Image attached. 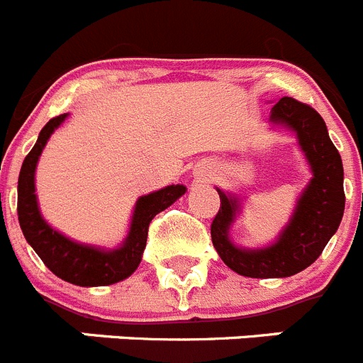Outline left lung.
I'll return each mask as SVG.
<instances>
[{"mask_svg":"<svg viewBox=\"0 0 363 363\" xmlns=\"http://www.w3.org/2000/svg\"><path fill=\"white\" fill-rule=\"evenodd\" d=\"M271 121L295 130L311 164L313 179L279 242L257 251L238 250L230 242L228 230L237 201L217 189L220 208L211 222L213 246L230 269L251 279L291 277L311 266L340 226L345 208L344 166L320 113L293 97H282L271 108Z\"/></svg>","mask_w":363,"mask_h":363,"instance_id":"8db88e82","label":"left lung"}]
</instances>
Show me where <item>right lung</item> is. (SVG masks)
<instances>
[{"label":"right lung","mask_w":363,"mask_h":363,"mask_svg":"<svg viewBox=\"0 0 363 363\" xmlns=\"http://www.w3.org/2000/svg\"><path fill=\"white\" fill-rule=\"evenodd\" d=\"M67 117L61 113L52 117L38 137V143L30 150L18 179V218L27 242L34 247L39 259L55 277L76 286H108L126 279L137 269L141 255L146 247L148 226L152 218L184 195V186H168L155 194H150L137 201L133 211L132 228L123 247L116 251H101L90 246L72 242L63 235L52 230L41 218L34 195V172L38 159L47 145L48 137Z\"/></svg>","instance_id":"1"}]
</instances>
